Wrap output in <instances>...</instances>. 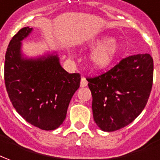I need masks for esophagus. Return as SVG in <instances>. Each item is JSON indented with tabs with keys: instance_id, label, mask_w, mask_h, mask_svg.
Listing matches in <instances>:
<instances>
[{
	"instance_id": "esophagus-1",
	"label": "esophagus",
	"mask_w": 160,
	"mask_h": 160,
	"mask_svg": "<svg viewBox=\"0 0 160 160\" xmlns=\"http://www.w3.org/2000/svg\"><path fill=\"white\" fill-rule=\"evenodd\" d=\"M87 84H88V82H87V80L85 79V78H82V79H81V82H80V86L85 87L87 86Z\"/></svg>"
}]
</instances>
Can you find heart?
Returning a JSON list of instances; mask_svg holds the SVG:
<instances>
[{
  "mask_svg": "<svg viewBox=\"0 0 160 160\" xmlns=\"http://www.w3.org/2000/svg\"><path fill=\"white\" fill-rule=\"evenodd\" d=\"M91 45H98V47L92 51L90 57L91 66L96 69H103L107 68L114 60L118 53V46L116 41H105L103 38H101L92 42Z\"/></svg>",
  "mask_w": 160,
  "mask_h": 160,
  "instance_id": "b5f03b06",
  "label": "heart"
}]
</instances>
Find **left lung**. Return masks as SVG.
I'll return each mask as SVG.
<instances>
[{"mask_svg":"<svg viewBox=\"0 0 160 160\" xmlns=\"http://www.w3.org/2000/svg\"><path fill=\"white\" fill-rule=\"evenodd\" d=\"M86 79L96 124L104 132H114L131 124L145 107L152 87L153 59L147 53L136 54Z\"/></svg>","mask_w":160,"mask_h":160,"instance_id":"8db88e82","label":"left lung"}]
</instances>
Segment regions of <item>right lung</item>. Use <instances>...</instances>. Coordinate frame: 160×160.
Wrapping results in <instances>:
<instances>
[{
    "label": "right lung",
    "instance_id": "1",
    "mask_svg": "<svg viewBox=\"0 0 160 160\" xmlns=\"http://www.w3.org/2000/svg\"><path fill=\"white\" fill-rule=\"evenodd\" d=\"M31 31L32 28H22L11 39L5 55V85L13 106L24 119L51 131L65 119L70 99L80 86L81 75L68 73L57 56L22 58L21 41Z\"/></svg>",
    "mask_w": 160,
    "mask_h": 160
}]
</instances>
